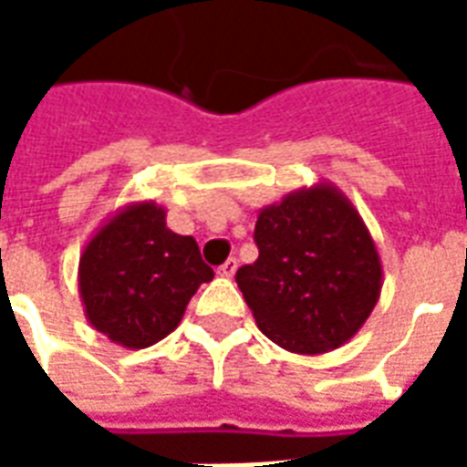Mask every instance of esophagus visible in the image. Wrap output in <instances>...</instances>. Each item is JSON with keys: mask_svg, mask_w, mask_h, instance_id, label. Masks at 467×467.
I'll use <instances>...</instances> for the list:
<instances>
[{"mask_svg": "<svg viewBox=\"0 0 467 467\" xmlns=\"http://www.w3.org/2000/svg\"><path fill=\"white\" fill-rule=\"evenodd\" d=\"M234 273H237V260H234V257L224 260V263L217 267V275H220V277H233Z\"/></svg>", "mask_w": 467, "mask_h": 467, "instance_id": "esophagus-1", "label": "esophagus"}]
</instances>
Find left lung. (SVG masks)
I'll return each mask as SVG.
<instances>
[{
  "label": "left lung",
  "mask_w": 467,
  "mask_h": 467,
  "mask_svg": "<svg viewBox=\"0 0 467 467\" xmlns=\"http://www.w3.org/2000/svg\"><path fill=\"white\" fill-rule=\"evenodd\" d=\"M260 257L234 280L275 345L323 355L345 345L380 300L382 263L355 204L333 182L285 194L257 214Z\"/></svg>",
  "instance_id": "left-lung-1"
}]
</instances>
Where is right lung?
<instances>
[{"instance_id":"right-lung-1","label":"right lung","mask_w":467,"mask_h":467,"mask_svg":"<svg viewBox=\"0 0 467 467\" xmlns=\"http://www.w3.org/2000/svg\"><path fill=\"white\" fill-rule=\"evenodd\" d=\"M152 200L124 204L87 240L79 254L85 317L112 343L142 350L182 320L190 297L214 277L190 234L167 227Z\"/></svg>"}]
</instances>
